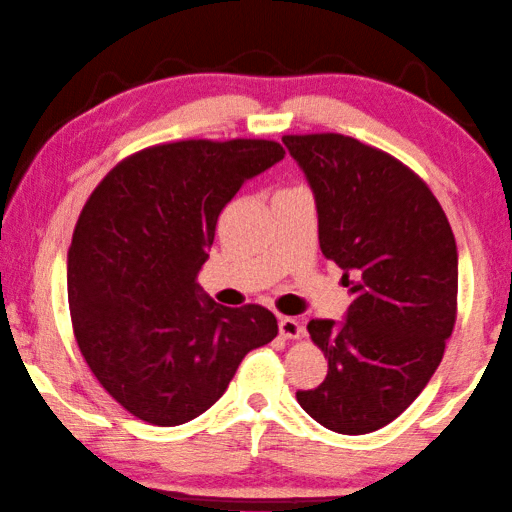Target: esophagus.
Here are the masks:
<instances>
[{"label": "esophagus", "mask_w": 512, "mask_h": 512, "mask_svg": "<svg viewBox=\"0 0 512 512\" xmlns=\"http://www.w3.org/2000/svg\"><path fill=\"white\" fill-rule=\"evenodd\" d=\"M279 333H281V338H286V340H297V338H301L304 329H301V324L295 320V317H281Z\"/></svg>", "instance_id": "esophagus-1"}]
</instances>
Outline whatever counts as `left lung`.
Here are the masks:
<instances>
[{
	"mask_svg": "<svg viewBox=\"0 0 512 512\" xmlns=\"http://www.w3.org/2000/svg\"><path fill=\"white\" fill-rule=\"evenodd\" d=\"M317 204L326 261L342 272L347 322L311 320L329 358L299 406L326 429L372 433L404 413L438 370L458 311L456 240L426 181L342 133L283 136Z\"/></svg>",
	"mask_w": 512,
	"mask_h": 512,
	"instance_id": "left-lung-1",
	"label": "left lung"
}]
</instances>
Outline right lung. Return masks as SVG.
Here are the masks:
<instances>
[{"label": "right lung", "mask_w": 512, "mask_h": 512, "mask_svg": "<svg viewBox=\"0 0 512 512\" xmlns=\"http://www.w3.org/2000/svg\"><path fill=\"white\" fill-rule=\"evenodd\" d=\"M283 154L261 138L165 142L117 163L83 206L67 251L72 331L95 379L138 420H195L247 351L279 333L267 308L215 304L195 279L222 208Z\"/></svg>", "instance_id": "right-lung-1"}]
</instances>
